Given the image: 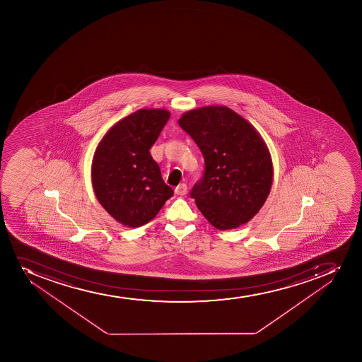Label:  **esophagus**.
Masks as SVG:
<instances>
[{
    "instance_id": "1",
    "label": "esophagus",
    "mask_w": 362,
    "mask_h": 362,
    "mask_svg": "<svg viewBox=\"0 0 362 362\" xmlns=\"http://www.w3.org/2000/svg\"><path fill=\"white\" fill-rule=\"evenodd\" d=\"M175 194H178V196H184V194H187V184H179L178 187L175 189Z\"/></svg>"
}]
</instances>
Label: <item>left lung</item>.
I'll return each instance as SVG.
<instances>
[{"mask_svg":"<svg viewBox=\"0 0 362 362\" xmlns=\"http://www.w3.org/2000/svg\"><path fill=\"white\" fill-rule=\"evenodd\" d=\"M178 124L201 148L203 178L190 196L218 230L249 222L272 189V156L250 122L226 106H204L184 113Z\"/></svg>","mask_w":362,"mask_h":362,"instance_id":"1","label":"left lung"}]
</instances>
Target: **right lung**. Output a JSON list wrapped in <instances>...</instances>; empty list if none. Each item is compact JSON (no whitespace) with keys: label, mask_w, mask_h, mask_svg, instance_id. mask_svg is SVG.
<instances>
[{"label":"right lung","mask_w":362,"mask_h":362,"mask_svg":"<svg viewBox=\"0 0 362 362\" xmlns=\"http://www.w3.org/2000/svg\"><path fill=\"white\" fill-rule=\"evenodd\" d=\"M170 115L163 108H141L115 122L98 144L92 163L94 194L122 226H145L173 196L150 153Z\"/></svg>","instance_id":"1"}]
</instances>
